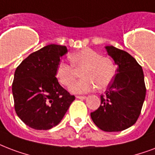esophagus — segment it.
Returning <instances> with one entry per match:
<instances>
[{"label":"esophagus","instance_id":"obj_1","mask_svg":"<svg viewBox=\"0 0 155 155\" xmlns=\"http://www.w3.org/2000/svg\"><path fill=\"white\" fill-rule=\"evenodd\" d=\"M76 98L81 99V100H84V99L87 98V97H85V96H76Z\"/></svg>","mask_w":155,"mask_h":155}]
</instances>
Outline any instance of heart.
<instances>
[{"instance_id":"heart-1","label":"heart","mask_w":155,"mask_h":155,"mask_svg":"<svg viewBox=\"0 0 155 155\" xmlns=\"http://www.w3.org/2000/svg\"><path fill=\"white\" fill-rule=\"evenodd\" d=\"M72 64L63 61L58 62L56 77L64 86H70L77 75L76 71H81L82 79L71 86L74 93H85L96 89H104L109 85L115 75V67L111 60L101 57L97 52L85 48L71 54Z\"/></svg>"}]
</instances>
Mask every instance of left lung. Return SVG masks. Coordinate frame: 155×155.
<instances>
[{"label": "left lung", "instance_id": "8db88e82", "mask_svg": "<svg viewBox=\"0 0 155 155\" xmlns=\"http://www.w3.org/2000/svg\"><path fill=\"white\" fill-rule=\"evenodd\" d=\"M105 49L118 67L117 74L91 118L102 131L120 132L133 126L140 114L146 92L143 70L127 52L112 45Z\"/></svg>", "mask_w": 155, "mask_h": 155}]
</instances>
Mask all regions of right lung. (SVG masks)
<instances>
[{
	"label": "right lung",
	"instance_id": "right-lung-1",
	"mask_svg": "<svg viewBox=\"0 0 155 155\" xmlns=\"http://www.w3.org/2000/svg\"><path fill=\"white\" fill-rule=\"evenodd\" d=\"M66 46L49 45L31 54L16 68L12 84L16 114L36 130H49L61 122L75 100L56 76Z\"/></svg>",
	"mask_w": 155,
	"mask_h": 155
}]
</instances>
